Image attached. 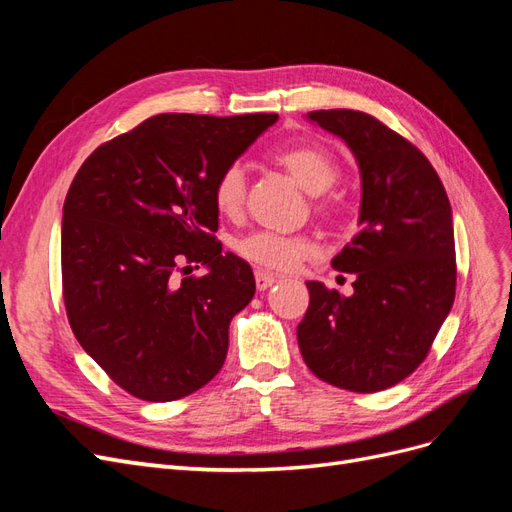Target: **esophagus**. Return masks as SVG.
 I'll return each instance as SVG.
<instances>
[{"mask_svg": "<svg viewBox=\"0 0 512 512\" xmlns=\"http://www.w3.org/2000/svg\"><path fill=\"white\" fill-rule=\"evenodd\" d=\"M277 282V277L267 271H256V288L258 290H267Z\"/></svg>", "mask_w": 512, "mask_h": 512, "instance_id": "1", "label": "esophagus"}]
</instances>
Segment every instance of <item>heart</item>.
I'll return each instance as SVG.
<instances>
[{
    "instance_id": "obj_1",
    "label": "heart",
    "mask_w": 512,
    "mask_h": 512,
    "mask_svg": "<svg viewBox=\"0 0 512 512\" xmlns=\"http://www.w3.org/2000/svg\"><path fill=\"white\" fill-rule=\"evenodd\" d=\"M275 162L297 181L307 194H314V211L320 218H331L335 200L324 196L339 179V164L331 153L320 145H290L275 153ZM245 170L239 162L228 164L213 181V205L226 218H235L245 203ZM235 252L252 265L267 271H294L303 260L316 254V245L303 235H277V232L258 230L241 237Z\"/></svg>"
}]
</instances>
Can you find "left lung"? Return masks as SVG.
Here are the masks:
<instances>
[{"label":"left lung","instance_id":"1","mask_svg":"<svg viewBox=\"0 0 512 512\" xmlns=\"http://www.w3.org/2000/svg\"><path fill=\"white\" fill-rule=\"evenodd\" d=\"M307 117L346 141L363 194L361 230L333 258V269L352 273L354 292L342 297L307 282L299 348L320 380L354 393L384 391L425 361L453 307L451 203L423 153L376 117L348 108Z\"/></svg>","mask_w":512,"mask_h":512}]
</instances>
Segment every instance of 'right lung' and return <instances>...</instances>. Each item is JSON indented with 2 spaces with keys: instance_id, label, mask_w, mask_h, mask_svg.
Segmentation results:
<instances>
[{
  "instance_id": "obj_1",
  "label": "right lung",
  "mask_w": 512,
  "mask_h": 512,
  "mask_svg": "<svg viewBox=\"0 0 512 512\" xmlns=\"http://www.w3.org/2000/svg\"><path fill=\"white\" fill-rule=\"evenodd\" d=\"M275 121L156 115L76 173L61 222L66 314L83 350L130 395L175 401L222 369L228 324L256 282L245 260L222 254L211 190ZM192 261L208 273L177 281Z\"/></svg>"
}]
</instances>
